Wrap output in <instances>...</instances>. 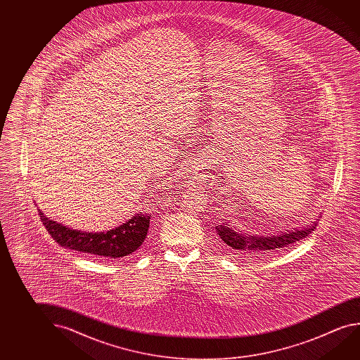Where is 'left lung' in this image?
Wrapping results in <instances>:
<instances>
[{
  "mask_svg": "<svg viewBox=\"0 0 360 360\" xmlns=\"http://www.w3.org/2000/svg\"><path fill=\"white\" fill-rule=\"evenodd\" d=\"M318 219L304 227L294 229L277 235H254L232 226L229 219H224V224L216 226V232L219 237V246L235 255H250L264 256L272 254L278 250H285L295 242L300 241L309 236L316 229ZM256 256V257H257Z\"/></svg>",
  "mask_w": 360,
  "mask_h": 360,
  "instance_id": "obj_1",
  "label": "left lung"
}]
</instances>
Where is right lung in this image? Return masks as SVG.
<instances>
[{"instance_id":"right-lung-1","label":"right lung","mask_w":360,"mask_h":360,"mask_svg":"<svg viewBox=\"0 0 360 360\" xmlns=\"http://www.w3.org/2000/svg\"><path fill=\"white\" fill-rule=\"evenodd\" d=\"M39 214L46 231L60 246L108 259H120L136 252L147 237L150 219V213L139 212L112 230L86 232L72 230L46 217L41 211Z\"/></svg>"}]
</instances>
